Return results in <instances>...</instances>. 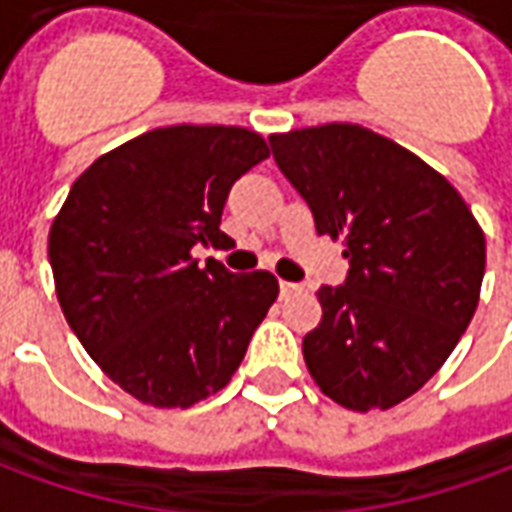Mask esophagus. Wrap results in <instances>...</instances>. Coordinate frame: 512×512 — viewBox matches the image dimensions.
<instances>
[{"label":"esophagus","mask_w":512,"mask_h":512,"mask_svg":"<svg viewBox=\"0 0 512 512\" xmlns=\"http://www.w3.org/2000/svg\"><path fill=\"white\" fill-rule=\"evenodd\" d=\"M299 285H293V282H279V293L282 296H293V293H299Z\"/></svg>","instance_id":"obj_1"}]
</instances>
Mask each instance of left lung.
<instances>
[{"mask_svg":"<svg viewBox=\"0 0 512 512\" xmlns=\"http://www.w3.org/2000/svg\"><path fill=\"white\" fill-rule=\"evenodd\" d=\"M318 235L343 238L348 279L318 290L304 362L351 411L403 403L436 376L472 321L485 235L458 189L392 139L356 123L268 136Z\"/></svg>","mask_w":512,"mask_h":512,"instance_id":"8db88e82","label":"left lung"}]
</instances>
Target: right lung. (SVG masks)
<instances>
[{"label":"right lung","instance_id":"add662e5","mask_svg":"<svg viewBox=\"0 0 512 512\" xmlns=\"http://www.w3.org/2000/svg\"><path fill=\"white\" fill-rule=\"evenodd\" d=\"M271 156L241 126H164L98 156L49 230L65 321L139 403L189 408L230 384L277 301L268 271L233 274L191 246L219 241L227 194Z\"/></svg>","mask_w":512,"mask_h":512}]
</instances>
